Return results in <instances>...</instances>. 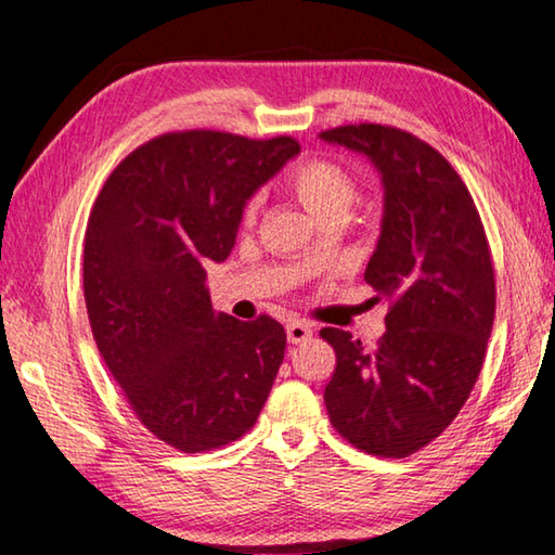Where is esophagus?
Here are the masks:
<instances>
[{
  "mask_svg": "<svg viewBox=\"0 0 555 555\" xmlns=\"http://www.w3.org/2000/svg\"><path fill=\"white\" fill-rule=\"evenodd\" d=\"M311 335H313V327L308 325V323H304V321H291V323L286 325V337H288L291 345L306 343Z\"/></svg>",
  "mask_w": 555,
  "mask_h": 555,
  "instance_id": "esophagus-1",
  "label": "esophagus"
}]
</instances>
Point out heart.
<instances>
[{
  "label": "heart",
  "mask_w": 555,
  "mask_h": 555,
  "mask_svg": "<svg viewBox=\"0 0 555 555\" xmlns=\"http://www.w3.org/2000/svg\"><path fill=\"white\" fill-rule=\"evenodd\" d=\"M291 191H294L296 198L321 220L333 218V215H343L354 201L352 176L347 173L340 164L333 162H308L304 166H298L296 173L291 176ZM261 203H264V195L261 193H255L247 203H244V224H251L257 220Z\"/></svg>",
  "instance_id": "obj_1"
}]
</instances>
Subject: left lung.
Listing matches in <instances>:
<instances>
[{
	"mask_svg": "<svg viewBox=\"0 0 555 555\" xmlns=\"http://www.w3.org/2000/svg\"><path fill=\"white\" fill-rule=\"evenodd\" d=\"M321 139L367 156L382 176V232L364 281L389 300L374 350L321 331L337 357L325 409L354 448L409 457L453 424L480 377L494 323L490 244L463 178L418 137L364 121Z\"/></svg>",
	"mask_w": 555,
	"mask_h": 555,
	"instance_id": "obj_1",
	"label": "left lung"
}]
</instances>
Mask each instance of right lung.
Here are the masks:
<instances>
[{"label":"right lung","instance_id":"obj_1","mask_svg":"<svg viewBox=\"0 0 555 555\" xmlns=\"http://www.w3.org/2000/svg\"><path fill=\"white\" fill-rule=\"evenodd\" d=\"M298 152L291 137L171 131L134 149L90 212L92 337L137 418L183 453L247 434L284 362L274 318L212 311L205 267L230 257L244 203Z\"/></svg>","mask_w":555,"mask_h":555}]
</instances>
